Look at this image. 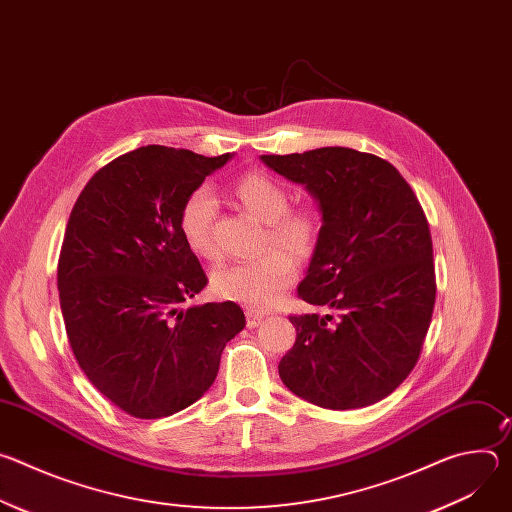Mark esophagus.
I'll list each match as a JSON object with an SVG mask.
<instances>
[{
    "mask_svg": "<svg viewBox=\"0 0 512 512\" xmlns=\"http://www.w3.org/2000/svg\"><path fill=\"white\" fill-rule=\"evenodd\" d=\"M263 314H257V312H247V326L249 328H257L261 322H263Z\"/></svg>",
    "mask_w": 512,
    "mask_h": 512,
    "instance_id": "1",
    "label": "esophagus"
}]
</instances>
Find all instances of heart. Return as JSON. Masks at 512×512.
Here are the masks:
<instances>
[{"mask_svg":"<svg viewBox=\"0 0 512 512\" xmlns=\"http://www.w3.org/2000/svg\"><path fill=\"white\" fill-rule=\"evenodd\" d=\"M235 196L265 225L261 249L263 255L218 267L212 273V289L218 298L233 300L249 310L273 306L283 291L294 283L298 265L294 259H308L320 239V223L314 210L289 208V194L281 182L265 172H247L235 186ZM216 216V198L208 186L194 188L180 206V233L188 247L202 255L214 257L216 247L212 227ZM277 246V250H271Z\"/></svg>","mask_w":512,"mask_h":512,"instance_id":"obj_1","label":"heart"}]
</instances>
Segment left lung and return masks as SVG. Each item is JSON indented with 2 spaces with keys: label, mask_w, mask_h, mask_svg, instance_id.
<instances>
[{
  "label": "left lung",
  "mask_w": 512,
  "mask_h": 512,
  "mask_svg": "<svg viewBox=\"0 0 512 512\" xmlns=\"http://www.w3.org/2000/svg\"><path fill=\"white\" fill-rule=\"evenodd\" d=\"M304 184L322 212L298 296L334 316H289L298 338L279 362L283 385L324 409L391 395L413 371L435 304L425 212L387 160L350 148L261 156Z\"/></svg>",
  "instance_id": "left-lung-1"
}]
</instances>
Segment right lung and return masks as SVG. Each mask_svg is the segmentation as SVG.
<instances>
[{
    "label": "right lung",
    "instance_id": "1",
    "mask_svg": "<svg viewBox=\"0 0 512 512\" xmlns=\"http://www.w3.org/2000/svg\"><path fill=\"white\" fill-rule=\"evenodd\" d=\"M231 158L145 145L103 166L72 206L58 259L68 342L89 381L131 417L198 401L245 328L235 302L182 308L208 279L180 233V206Z\"/></svg>",
    "mask_w": 512,
    "mask_h": 512
}]
</instances>
